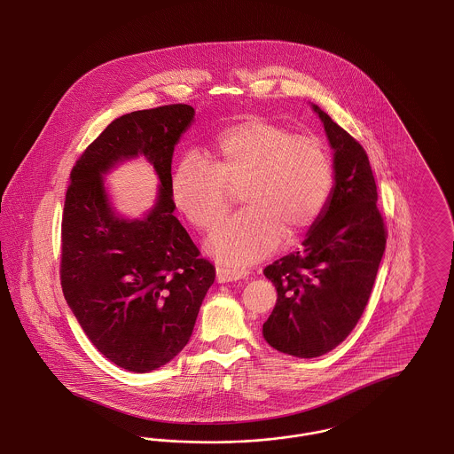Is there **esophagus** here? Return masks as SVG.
<instances>
[{
    "mask_svg": "<svg viewBox=\"0 0 454 454\" xmlns=\"http://www.w3.org/2000/svg\"><path fill=\"white\" fill-rule=\"evenodd\" d=\"M248 274L250 272L245 270V269H228V267H217L216 269L217 282H233L247 279Z\"/></svg>",
    "mask_w": 454,
    "mask_h": 454,
    "instance_id": "34e87169",
    "label": "esophagus"
}]
</instances>
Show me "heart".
Masks as SVG:
<instances>
[{
	"instance_id": "heart-1",
	"label": "heart",
	"mask_w": 454,
	"mask_h": 454,
	"mask_svg": "<svg viewBox=\"0 0 454 454\" xmlns=\"http://www.w3.org/2000/svg\"><path fill=\"white\" fill-rule=\"evenodd\" d=\"M215 165L184 154L170 176L173 204L200 230L226 213L231 189L241 185L235 216L217 226L207 250L228 265H248L270 255L287 233L298 237L322 215L333 185L324 145L296 136L265 117H248L221 130Z\"/></svg>"
}]
</instances>
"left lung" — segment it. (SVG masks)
I'll return each mask as SVG.
<instances>
[{"instance_id": "1", "label": "left lung", "mask_w": 454, "mask_h": 454, "mask_svg": "<svg viewBox=\"0 0 454 454\" xmlns=\"http://www.w3.org/2000/svg\"><path fill=\"white\" fill-rule=\"evenodd\" d=\"M311 107L333 150V187L301 248L263 270L278 289L263 339L301 359L324 356L346 340L366 308L387 245L366 152L322 108Z\"/></svg>"}]
</instances>
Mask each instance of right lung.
Wrapping results in <instances>:
<instances>
[{"mask_svg":"<svg viewBox=\"0 0 454 454\" xmlns=\"http://www.w3.org/2000/svg\"><path fill=\"white\" fill-rule=\"evenodd\" d=\"M185 104L136 110L88 146L71 170L61 230V286L90 342L115 366L150 372L187 346L216 278L173 216V150L194 122ZM143 155L160 185L143 218L121 217L105 175Z\"/></svg>","mask_w":454,"mask_h":454,"instance_id":"obj_1","label":"right lung"}]
</instances>
